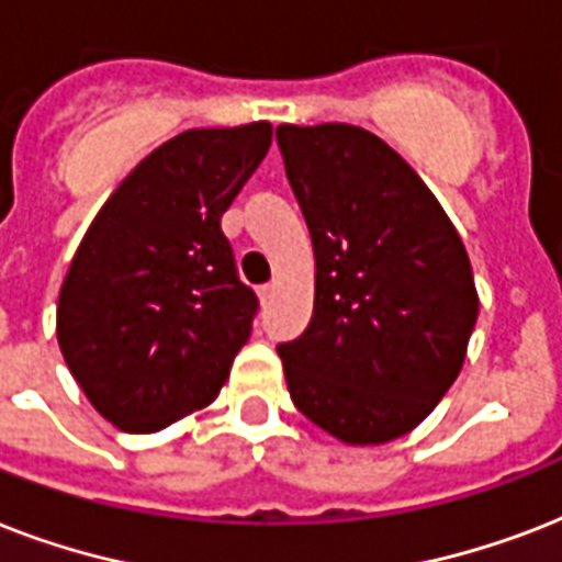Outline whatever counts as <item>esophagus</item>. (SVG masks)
Wrapping results in <instances>:
<instances>
[{
	"label": "esophagus",
	"instance_id": "obj_1",
	"mask_svg": "<svg viewBox=\"0 0 562 562\" xmlns=\"http://www.w3.org/2000/svg\"><path fill=\"white\" fill-rule=\"evenodd\" d=\"M273 294H277V285H262V289H259V300H262V306L265 303H271Z\"/></svg>",
	"mask_w": 562,
	"mask_h": 562
}]
</instances>
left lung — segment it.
I'll use <instances>...</instances> for the list:
<instances>
[{
	"label": "left lung",
	"instance_id": "left-lung-1",
	"mask_svg": "<svg viewBox=\"0 0 562 562\" xmlns=\"http://www.w3.org/2000/svg\"><path fill=\"white\" fill-rule=\"evenodd\" d=\"M315 250V308L280 344L294 405L347 446L435 411L467 359L479 291L458 229L417 171L364 127H277Z\"/></svg>",
	"mask_w": 562,
	"mask_h": 562
}]
</instances>
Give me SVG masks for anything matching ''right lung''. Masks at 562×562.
<instances>
[{"label": "right lung", "mask_w": 562, "mask_h": 562, "mask_svg": "<svg viewBox=\"0 0 562 562\" xmlns=\"http://www.w3.org/2000/svg\"><path fill=\"white\" fill-rule=\"evenodd\" d=\"M271 122L183 131L136 162L83 233L57 344L101 417L151 435L210 405L250 338L221 215L271 148Z\"/></svg>", "instance_id": "add662e5"}]
</instances>
